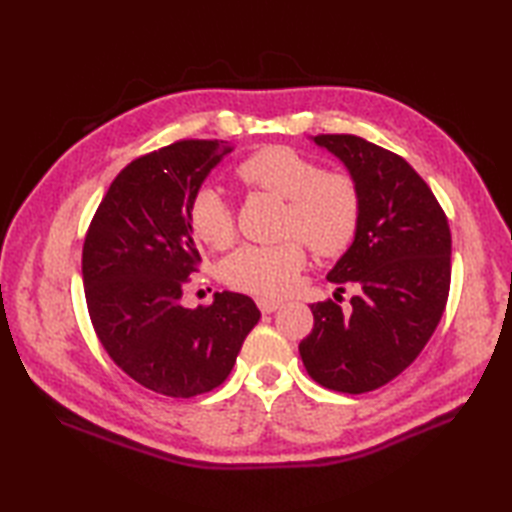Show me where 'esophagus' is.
Instances as JSON below:
<instances>
[{"label":"esophagus","instance_id":"obj_1","mask_svg":"<svg viewBox=\"0 0 512 512\" xmlns=\"http://www.w3.org/2000/svg\"><path fill=\"white\" fill-rule=\"evenodd\" d=\"M257 306L259 310H262L264 314H270L281 308V301H275V299H257Z\"/></svg>","mask_w":512,"mask_h":512}]
</instances>
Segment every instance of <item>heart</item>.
Wrapping results in <instances>:
<instances>
[{"label": "heart", "mask_w": 512, "mask_h": 512, "mask_svg": "<svg viewBox=\"0 0 512 512\" xmlns=\"http://www.w3.org/2000/svg\"><path fill=\"white\" fill-rule=\"evenodd\" d=\"M237 180L288 202L284 228L319 255H339L352 244L361 198L350 176L328 173L301 151L273 145L255 151L235 169ZM189 228L200 244L222 250L233 242V215L213 187H202L189 204ZM306 264L297 239L277 246H242L222 264L228 286L257 297H279Z\"/></svg>", "instance_id": "heart-1"}]
</instances>
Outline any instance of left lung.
I'll return each mask as SVG.
<instances>
[{
	"instance_id": "obj_1",
	"label": "left lung",
	"mask_w": 512,
	"mask_h": 512,
	"mask_svg": "<svg viewBox=\"0 0 512 512\" xmlns=\"http://www.w3.org/2000/svg\"><path fill=\"white\" fill-rule=\"evenodd\" d=\"M350 171L361 217L350 248L328 273L343 292L361 288L343 312L332 299L312 303V332L301 361L319 385L365 394L416 361L436 332L451 284L447 215L405 158L352 134L312 136Z\"/></svg>"
}]
</instances>
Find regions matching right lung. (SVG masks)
Segmentation results:
<instances>
[{
    "instance_id": "obj_1",
    "label": "right lung",
    "mask_w": 512,
    "mask_h": 512,
    "mask_svg": "<svg viewBox=\"0 0 512 512\" xmlns=\"http://www.w3.org/2000/svg\"><path fill=\"white\" fill-rule=\"evenodd\" d=\"M224 140H180L118 173L83 244V286L105 352L136 383L171 398L222 385L262 312L239 292L184 308L200 253L189 204L231 154Z\"/></svg>"
}]
</instances>
